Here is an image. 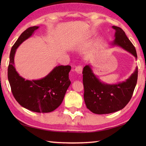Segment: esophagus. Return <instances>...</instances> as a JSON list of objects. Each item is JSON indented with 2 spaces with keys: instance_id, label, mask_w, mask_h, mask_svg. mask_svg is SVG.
Returning a JSON list of instances; mask_svg holds the SVG:
<instances>
[{
  "instance_id": "esophagus-1",
  "label": "esophagus",
  "mask_w": 146,
  "mask_h": 146,
  "mask_svg": "<svg viewBox=\"0 0 146 146\" xmlns=\"http://www.w3.org/2000/svg\"><path fill=\"white\" fill-rule=\"evenodd\" d=\"M82 70H83V68H82V66H80V65H78V66H76L75 68V71L78 74H82Z\"/></svg>"
}]
</instances>
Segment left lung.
Returning <instances> with one entry per match:
<instances>
[{
  "mask_svg": "<svg viewBox=\"0 0 146 146\" xmlns=\"http://www.w3.org/2000/svg\"><path fill=\"white\" fill-rule=\"evenodd\" d=\"M115 31L113 46H120L131 53L137 59V52L125 32L119 27L113 26ZM138 68L125 82L117 84L102 82L88 64L83 68V83L84 86V100L86 106L93 113L107 114L122 110L131 100L137 84Z\"/></svg>",
  "mask_w": 146,
  "mask_h": 146,
  "instance_id": "8db88e82",
  "label": "left lung"
}]
</instances>
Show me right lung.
Instances as JSON below:
<instances>
[{"label": "right lung", "mask_w": 146, "mask_h": 146, "mask_svg": "<svg viewBox=\"0 0 146 146\" xmlns=\"http://www.w3.org/2000/svg\"><path fill=\"white\" fill-rule=\"evenodd\" d=\"M39 27H30L24 31L12 47L8 66V80L12 94L22 107L35 112L48 113L56 109L63 100L71 84L69 79L71 66H56L47 76L36 80H25L19 75L14 67L16 49Z\"/></svg>", "instance_id": "obj_1"}]
</instances>
